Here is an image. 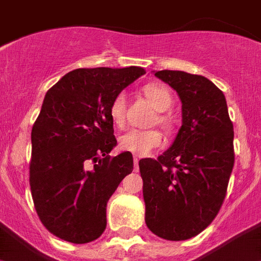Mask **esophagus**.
<instances>
[{
  "instance_id": "34e87169",
  "label": "esophagus",
  "mask_w": 261,
  "mask_h": 261,
  "mask_svg": "<svg viewBox=\"0 0 261 261\" xmlns=\"http://www.w3.org/2000/svg\"><path fill=\"white\" fill-rule=\"evenodd\" d=\"M138 169H139V160L137 156H134V170L138 171Z\"/></svg>"
}]
</instances>
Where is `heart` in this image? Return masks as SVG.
Masks as SVG:
<instances>
[{
    "label": "heart",
    "instance_id": "heart-1",
    "mask_svg": "<svg viewBox=\"0 0 261 261\" xmlns=\"http://www.w3.org/2000/svg\"><path fill=\"white\" fill-rule=\"evenodd\" d=\"M147 100L156 111L164 112L170 109L173 99L170 91L162 84L151 83L143 88ZM110 118L112 123L118 127H122L126 122V95L119 92L114 96L110 105ZM156 122L164 127H170V118L165 114H158ZM162 135L156 130H128L119 137V147L124 151H128L134 155H147L152 150L158 149L162 145Z\"/></svg>",
    "mask_w": 261,
    "mask_h": 261
}]
</instances>
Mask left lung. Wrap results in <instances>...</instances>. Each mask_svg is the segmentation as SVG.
Segmentation results:
<instances>
[{
	"instance_id": "8db88e82",
	"label": "left lung",
	"mask_w": 261,
	"mask_h": 261,
	"mask_svg": "<svg viewBox=\"0 0 261 261\" xmlns=\"http://www.w3.org/2000/svg\"><path fill=\"white\" fill-rule=\"evenodd\" d=\"M154 75L178 94L182 126L156 160L139 161L146 225L171 241L197 236L219 213L234 164L225 96L209 79L184 71Z\"/></svg>"
}]
</instances>
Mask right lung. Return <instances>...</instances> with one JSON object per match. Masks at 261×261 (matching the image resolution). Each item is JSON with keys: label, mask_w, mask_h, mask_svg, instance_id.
Instances as JSON below:
<instances>
[{"label": "right lung", "mask_w": 261, "mask_h": 261, "mask_svg": "<svg viewBox=\"0 0 261 261\" xmlns=\"http://www.w3.org/2000/svg\"><path fill=\"white\" fill-rule=\"evenodd\" d=\"M141 67L79 68L48 90L32 127L29 184L42 225L61 240L84 244L106 229V207L134 167L116 146L110 105L145 75Z\"/></svg>", "instance_id": "right-lung-1"}]
</instances>
